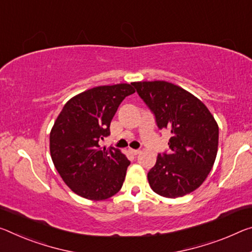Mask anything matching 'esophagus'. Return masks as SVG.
I'll return each instance as SVG.
<instances>
[{
	"label": "esophagus",
	"instance_id": "1",
	"mask_svg": "<svg viewBox=\"0 0 252 252\" xmlns=\"http://www.w3.org/2000/svg\"><path fill=\"white\" fill-rule=\"evenodd\" d=\"M129 151H130V153L132 154L133 156H137V155L140 154V150H138V149H129Z\"/></svg>",
	"mask_w": 252,
	"mask_h": 252
}]
</instances>
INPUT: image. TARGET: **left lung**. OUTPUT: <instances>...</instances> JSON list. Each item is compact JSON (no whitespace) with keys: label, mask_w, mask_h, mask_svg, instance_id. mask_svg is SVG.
<instances>
[{"label":"left lung","mask_w":252,"mask_h":252,"mask_svg":"<svg viewBox=\"0 0 252 252\" xmlns=\"http://www.w3.org/2000/svg\"><path fill=\"white\" fill-rule=\"evenodd\" d=\"M155 115L160 130L169 131V154H159L148 173L155 193L181 197L198 189L217 158L219 126L209 109L189 92L165 81L131 83Z\"/></svg>","instance_id":"8db88e82"}]
</instances>
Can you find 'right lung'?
Wrapping results in <instances>:
<instances>
[{
  "label": "right lung",
  "mask_w": 252,
  "mask_h": 252,
  "mask_svg": "<svg viewBox=\"0 0 252 252\" xmlns=\"http://www.w3.org/2000/svg\"><path fill=\"white\" fill-rule=\"evenodd\" d=\"M134 93L130 84L97 86L70 98L50 132V155L66 185L79 196L101 201L121 189L130 161L119 149L99 147L110 135L119 105Z\"/></svg>",
  "instance_id": "1"
}]
</instances>
